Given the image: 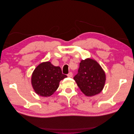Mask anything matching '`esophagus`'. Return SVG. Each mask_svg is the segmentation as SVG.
Returning a JSON list of instances; mask_svg holds the SVG:
<instances>
[{"label": "esophagus", "instance_id": "34e87169", "mask_svg": "<svg viewBox=\"0 0 134 134\" xmlns=\"http://www.w3.org/2000/svg\"><path fill=\"white\" fill-rule=\"evenodd\" d=\"M67 75H68V77H72V72H69V73Z\"/></svg>", "mask_w": 134, "mask_h": 134}]
</instances>
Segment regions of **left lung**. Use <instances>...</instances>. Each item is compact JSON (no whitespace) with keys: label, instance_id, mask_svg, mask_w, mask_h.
Instances as JSON below:
<instances>
[{"label":"left lung","instance_id":"8db88e82","mask_svg":"<svg viewBox=\"0 0 134 134\" xmlns=\"http://www.w3.org/2000/svg\"><path fill=\"white\" fill-rule=\"evenodd\" d=\"M74 79L84 94L93 96L102 91L106 81V75L96 61L87 59L82 60Z\"/></svg>","mask_w":134,"mask_h":134}]
</instances>
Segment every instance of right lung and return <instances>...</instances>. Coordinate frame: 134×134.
Returning <instances> with one entry per match:
<instances>
[{"label":"right lung","instance_id":"obj_1","mask_svg":"<svg viewBox=\"0 0 134 134\" xmlns=\"http://www.w3.org/2000/svg\"><path fill=\"white\" fill-rule=\"evenodd\" d=\"M67 76L62 73L59 66L49 62L42 63L36 68L31 78L35 92L42 97H49L57 90L61 80Z\"/></svg>","mask_w":134,"mask_h":134}]
</instances>
